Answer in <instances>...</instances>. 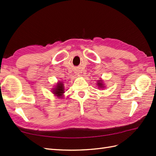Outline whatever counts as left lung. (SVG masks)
Here are the masks:
<instances>
[{
  "label": "left lung",
  "instance_id": "1",
  "mask_svg": "<svg viewBox=\"0 0 156 156\" xmlns=\"http://www.w3.org/2000/svg\"><path fill=\"white\" fill-rule=\"evenodd\" d=\"M97 84L98 85V87H100V88H102V87H103V84H102V82H99Z\"/></svg>",
  "mask_w": 156,
  "mask_h": 156
}]
</instances>
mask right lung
<instances>
[{"label":"right lung","instance_id":"obj_1","mask_svg":"<svg viewBox=\"0 0 156 156\" xmlns=\"http://www.w3.org/2000/svg\"><path fill=\"white\" fill-rule=\"evenodd\" d=\"M53 92H54V94H55L59 98L62 97L63 93H64V87L62 82L57 84V86H56L55 88L54 89Z\"/></svg>","mask_w":156,"mask_h":156}]
</instances>
